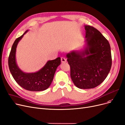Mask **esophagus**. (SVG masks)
<instances>
[{"label": "esophagus", "instance_id": "1", "mask_svg": "<svg viewBox=\"0 0 125 125\" xmlns=\"http://www.w3.org/2000/svg\"><path fill=\"white\" fill-rule=\"evenodd\" d=\"M61 60L62 63H66V59L65 58L62 57V58H61Z\"/></svg>", "mask_w": 125, "mask_h": 125}]
</instances>
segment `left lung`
I'll return each mask as SVG.
<instances>
[{
  "label": "left lung",
  "instance_id": "1",
  "mask_svg": "<svg viewBox=\"0 0 125 125\" xmlns=\"http://www.w3.org/2000/svg\"><path fill=\"white\" fill-rule=\"evenodd\" d=\"M86 40L83 48L66 54L71 67V77L79 89H91L99 86L110 71L111 47L107 40L94 27L84 25Z\"/></svg>",
  "mask_w": 125,
  "mask_h": 125
}]
</instances>
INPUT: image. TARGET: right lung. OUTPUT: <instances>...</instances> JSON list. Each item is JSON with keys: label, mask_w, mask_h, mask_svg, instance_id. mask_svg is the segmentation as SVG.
<instances>
[{"label": "right lung", "mask_w": 125, "mask_h": 125, "mask_svg": "<svg viewBox=\"0 0 125 125\" xmlns=\"http://www.w3.org/2000/svg\"><path fill=\"white\" fill-rule=\"evenodd\" d=\"M28 31L16 39L12 46L8 59L9 70L16 82L24 89L31 91H43L50 86L56 70L61 64V58L49 60L41 70L34 73H26L22 71L17 63L16 50L19 42Z\"/></svg>", "instance_id": "add662e5"}]
</instances>
